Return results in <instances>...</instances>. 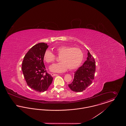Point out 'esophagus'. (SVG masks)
Listing matches in <instances>:
<instances>
[{
    "label": "esophagus",
    "mask_w": 126,
    "mask_h": 126,
    "mask_svg": "<svg viewBox=\"0 0 126 126\" xmlns=\"http://www.w3.org/2000/svg\"><path fill=\"white\" fill-rule=\"evenodd\" d=\"M52 76V77H54V76H57L58 74H54V73H51L50 74Z\"/></svg>",
    "instance_id": "34e87169"
}]
</instances>
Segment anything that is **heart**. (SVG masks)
Here are the masks:
<instances>
[{
    "label": "heart",
    "mask_w": 126,
    "mask_h": 126,
    "mask_svg": "<svg viewBox=\"0 0 126 126\" xmlns=\"http://www.w3.org/2000/svg\"><path fill=\"white\" fill-rule=\"evenodd\" d=\"M58 56H61V62L50 66L51 72L61 73L65 72L68 69L74 70L81 64L83 55L80 49L66 46H61L54 48ZM44 60L47 63H53L55 60L54 54L49 50H47L44 55Z\"/></svg>",
    "instance_id": "b5f03b06"
}]
</instances>
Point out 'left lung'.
I'll list each match as a JSON object with an SVG mask.
<instances>
[{"label":"left lung","instance_id":"left-lung-1","mask_svg":"<svg viewBox=\"0 0 126 126\" xmlns=\"http://www.w3.org/2000/svg\"><path fill=\"white\" fill-rule=\"evenodd\" d=\"M87 60L83 65L75 72L74 78L72 83L68 84L70 89L76 92H80L90 85L94 79L95 71V60L87 50Z\"/></svg>","mask_w":126,"mask_h":126}]
</instances>
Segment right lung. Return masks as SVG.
Listing matches in <instances>:
<instances>
[{
  "label": "right lung",
  "instance_id": "1",
  "mask_svg": "<svg viewBox=\"0 0 126 126\" xmlns=\"http://www.w3.org/2000/svg\"><path fill=\"white\" fill-rule=\"evenodd\" d=\"M48 46L41 43L32 47L25 55L22 70L28 85L38 92L47 91L53 78L47 71L44 63V55Z\"/></svg>",
  "mask_w": 126,
  "mask_h": 126
}]
</instances>
